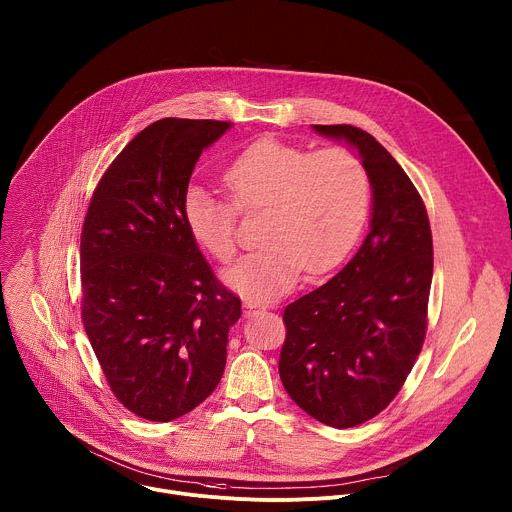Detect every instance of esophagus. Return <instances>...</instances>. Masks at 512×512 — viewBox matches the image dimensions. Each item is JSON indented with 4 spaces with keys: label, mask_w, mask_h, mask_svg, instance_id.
<instances>
[{
    "label": "esophagus",
    "mask_w": 512,
    "mask_h": 512,
    "mask_svg": "<svg viewBox=\"0 0 512 512\" xmlns=\"http://www.w3.org/2000/svg\"><path fill=\"white\" fill-rule=\"evenodd\" d=\"M243 308H245V316H251V314H255V310H257V306H255L253 302H249V300L243 302Z\"/></svg>",
    "instance_id": "34e87169"
}]
</instances>
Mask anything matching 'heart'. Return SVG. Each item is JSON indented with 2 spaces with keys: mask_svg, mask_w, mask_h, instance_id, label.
<instances>
[{
  "mask_svg": "<svg viewBox=\"0 0 512 512\" xmlns=\"http://www.w3.org/2000/svg\"><path fill=\"white\" fill-rule=\"evenodd\" d=\"M225 198L190 186L182 218L194 243L218 263L237 255V212L267 208L261 251L243 257L225 281L253 302L275 300L302 271L334 269L352 249L369 212L371 186L360 160L344 148L308 152L259 139L223 172Z\"/></svg>",
  "mask_w": 512,
  "mask_h": 512,
  "instance_id": "1",
  "label": "heart"
}]
</instances>
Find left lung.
<instances>
[{
	"mask_svg": "<svg viewBox=\"0 0 512 512\" xmlns=\"http://www.w3.org/2000/svg\"><path fill=\"white\" fill-rule=\"evenodd\" d=\"M346 141L373 188L371 231L324 285L283 312L279 377L287 395L330 427L379 415L421 352L433 275L425 204L397 160L354 125H314Z\"/></svg>",
	"mask_w": 512,
	"mask_h": 512,
	"instance_id": "obj_1",
	"label": "left lung"
}]
</instances>
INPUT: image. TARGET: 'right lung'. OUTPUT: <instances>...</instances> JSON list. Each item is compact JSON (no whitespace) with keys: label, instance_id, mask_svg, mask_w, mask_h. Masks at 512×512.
<instances>
[{"label":"right lung","instance_id":"obj_1","mask_svg":"<svg viewBox=\"0 0 512 512\" xmlns=\"http://www.w3.org/2000/svg\"><path fill=\"white\" fill-rule=\"evenodd\" d=\"M229 121L166 117L139 131L97 184L81 235L83 324L113 395L172 421L221 383L241 300L190 237L182 196Z\"/></svg>","mask_w":512,"mask_h":512}]
</instances>
